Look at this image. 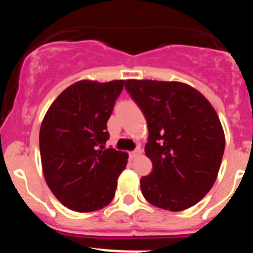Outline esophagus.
Wrapping results in <instances>:
<instances>
[{
  "label": "esophagus",
  "instance_id": "esophagus-1",
  "mask_svg": "<svg viewBox=\"0 0 253 253\" xmlns=\"http://www.w3.org/2000/svg\"><path fill=\"white\" fill-rule=\"evenodd\" d=\"M140 153H141V149H140V147H136V149H135L134 151H132V152L129 153L130 159H134V158H136V157H138L139 155H140Z\"/></svg>",
  "mask_w": 253,
  "mask_h": 253
}]
</instances>
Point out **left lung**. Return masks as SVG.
<instances>
[{"label": "left lung", "instance_id": "8db88e82", "mask_svg": "<svg viewBox=\"0 0 253 253\" xmlns=\"http://www.w3.org/2000/svg\"><path fill=\"white\" fill-rule=\"evenodd\" d=\"M125 88L149 127L145 155L153 170L140 179L144 197L171 211L193 207L213 187L225 151L215 109L181 82L128 80Z\"/></svg>", "mask_w": 253, "mask_h": 253}]
</instances>
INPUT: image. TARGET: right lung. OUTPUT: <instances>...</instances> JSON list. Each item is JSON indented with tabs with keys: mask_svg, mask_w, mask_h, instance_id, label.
I'll list each match as a JSON object with an SVG mask.
<instances>
[{
	"mask_svg": "<svg viewBox=\"0 0 253 253\" xmlns=\"http://www.w3.org/2000/svg\"><path fill=\"white\" fill-rule=\"evenodd\" d=\"M125 81H80L51 104L39 133L46 183L65 207L80 213L109 205L128 155L104 149L107 121Z\"/></svg>",
	"mask_w": 253,
	"mask_h": 253,
	"instance_id": "1",
	"label": "right lung"
}]
</instances>
